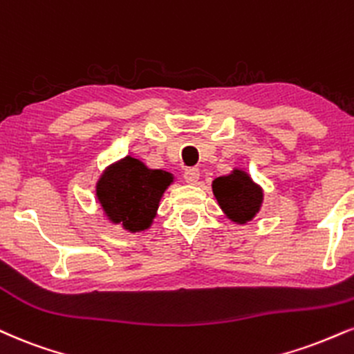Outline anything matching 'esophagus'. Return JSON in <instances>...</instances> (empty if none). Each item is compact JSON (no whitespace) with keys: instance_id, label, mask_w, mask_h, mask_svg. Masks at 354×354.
<instances>
[{"instance_id":"esophagus-1","label":"esophagus","mask_w":354,"mask_h":354,"mask_svg":"<svg viewBox=\"0 0 354 354\" xmlns=\"http://www.w3.org/2000/svg\"><path fill=\"white\" fill-rule=\"evenodd\" d=\"M198 178H199V169L198 168H186L185 169L186 183H191V185H193V183L198 181Z\"/></svg>"}]
</instances>
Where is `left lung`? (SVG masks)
Segmentation results:
<instances>
[{
	"instance_id": "obj_1",
	"label": "left lung",
	"mask_w": 354,
	"mask_h": 354,
	"mask_svg": "<svg viewBox=\"0 0 354 354\" xmlns=\"http://www.w3.org/2000/svg\"><path fill=\"white\" fill-rule=\"evenodd\" d=\"M219 206L229 219L244 224L254 218L262 203V191L254 185L249 174L236 169L229 176H221L212 183Z\"/></svg>"
}]
</instances>
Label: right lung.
<instances>
[{
  "label": "right lung",
  "mask_w": 354,
  "mask_h": 354,
  "mask_svg": "<svg viewBox=\"0 0 354 354\" xmlns=\"http://www.w3.org/2000/svg\"><path fill=\"white\" fill-rule=\"evenodd\" d=\"M171 174L148 169L142 161L127 156L102 174L97 196L113 223L129 231H143L155 218L160 198L171 183Z\"/></svg>",
  "instance_id": "1"
}]
</instances>
